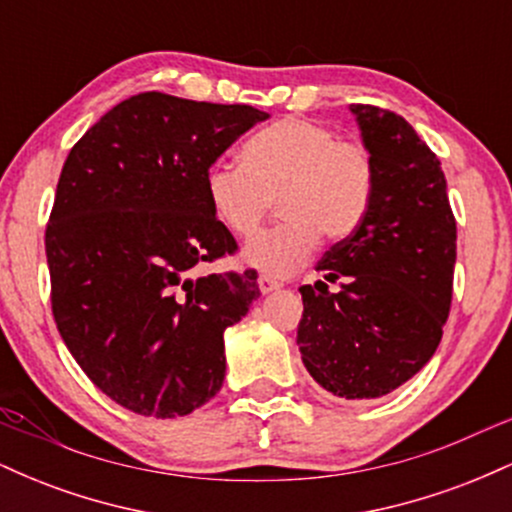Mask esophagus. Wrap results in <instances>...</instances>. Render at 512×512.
<instances>
[{"mask_svg": "<svg viewBox=\"0 0 512 512\" xmlns=\"http://www.w3.org/2000/svg\"><path fill=\"white\" fill-rule=\"evenodd\" d=\"M257 284H260L262 293H272V291L281 289V281H276L274 276H260V281H257Z\"/></svg>", "mask_w": 512, "mask_h": 512, "instance_id": "obj_1", "label": "esophagus"}]
</instances>
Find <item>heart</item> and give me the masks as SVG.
<instances>
[{
  "label": "heart",
  "instance_id": "heart-1",
  "mask_svg": "<svg viewBox=\"0 0 512 512\" xmlns=\"http://www.w3.org/2000/svg\"><path fill=\"white\" fill-rule=\"evenodd\" d=\"M240 161H216L204 192L216 219L238 238L252 236L279 199L284 221L243 250V262L269 276L298 272L320 245V233L332 243L354 236L373 204V154L356 139H339L325 122H272L243 144Z\"/></svg>",
  "mask_w": 512,
  "mask_h": 512
}]
</instances>
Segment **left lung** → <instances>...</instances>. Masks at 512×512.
<instances>
[{"label": "left lung", "mask_w": 512, "mask_h": 512, "mask_svg": "<svg viewBox=\"0 0 512 512\" xmlns=\"http://www.w3.org/2000/svg\"><path fill=\"white\" fill-rule=\"evenodd\" d=\"M375 161V195L354 236L317 262L325 281L301 286L298 349L317 385L375 399L436 354L452 301L457 223L440 161L404 117L351 105ZM330 283H339L337 292Z\"/></svg>", "instance_id": "obj_1"}]
</instances>
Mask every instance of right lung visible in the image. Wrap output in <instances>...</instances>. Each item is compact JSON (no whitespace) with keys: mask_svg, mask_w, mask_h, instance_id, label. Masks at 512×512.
<instances>
[{"mask_svg":"<svg viewBox=\"0 0 512 512\" xmlns=\"http://www.w3.org/2000/svg\"><path fill=\"white\" fill-rule=\"evenodd\" d=\"M267 117L146 91L64 161L45 231L52 315L91 383L134 414L175 419L221 390L223 332L260 289L255 272L199 274L238 250L204 178Z\"/></svg>","mask_w":512,"mask_h":512,"instance_id":"add662e5","label":"right lung"}]
</instances>
